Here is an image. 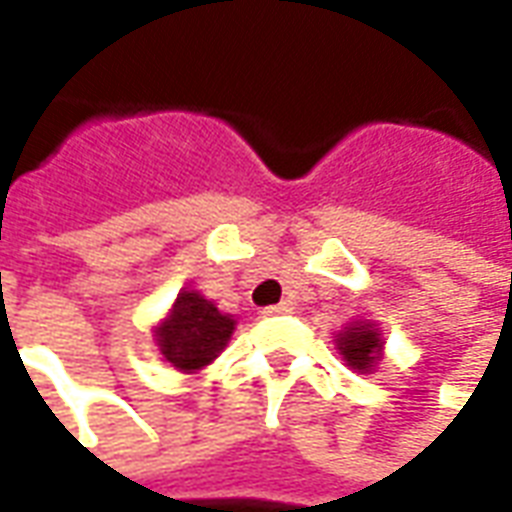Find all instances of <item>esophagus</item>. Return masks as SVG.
<instances>
[{"mask_svg": "<svg viewBox=\"0 0 512 512\" xmlns=\"http://www.w3.org/2000/svg\"><path fill=\"white\" fill-rule=\"evenodd\" d=\"M293 310V304L290 301H282V304H274V307H266L263 315H285V312Z\"/></svg>", "mask_w": 512, "mask_h": 512, "instance_id": "obj_1", "label": "esophagus"}]
</instances>
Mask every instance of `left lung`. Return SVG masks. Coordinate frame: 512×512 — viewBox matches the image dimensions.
<instances>
[{"mask_svg":"<svg viewBox=\"0 0 512 512\" xmlns=\"http://www.w3.org/2000/svg\"><path fill=\"white\" fill-rule=\"evenodd\" d=\"M381 348L384 343H381L376 323H351L337 334V351L343 354L348 367H354L359 373L376 370V365L381 362Z\"/></svg>","mask_w":512,"mask_h":512,"instance_id":"8db88e82","label":"left lung"}]
</instances>
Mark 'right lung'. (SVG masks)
I'll return each instance as SVG.
<instances>
[{
	"label": "right lung",
	"instance_id": "right-lung-1",
	"mask_svg": "<svg viewBox=\"0 0 512 512\" xmlns=\"http://www.w3.org/2000/svg\"><path fill=\"white\" fill-rule=\"evenodd\" d=\"M233 329V315L219 312L197 290H180L172 312L156 326V345L175 370L194 373L222 354Z\"/></svg>",
	"mask_w": 512,
	"mask_h": 512
}]
</instances>
